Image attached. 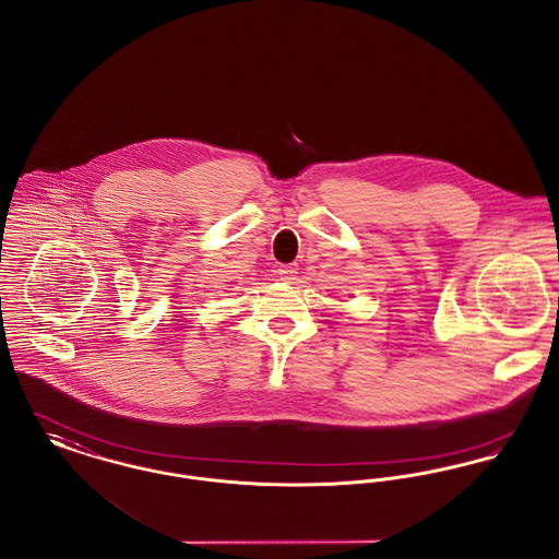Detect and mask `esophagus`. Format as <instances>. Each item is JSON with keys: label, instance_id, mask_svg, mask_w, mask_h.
<instances>
[{"label": "esophagus", "instance_id": "34e87169", "mask_svg": "<svg viewBox=\"0 0 559 559\" xmlns=\"http://www.w3.org/2000/svg\"><path fill=\"white\" fill-rule=\"evenodd\" d=\"M277 273H280V277L284 280V282H293L296 280V273H298V266L296 265H282L277 269Z\"/></svg>", "mask_w": 559, "mask_h": 559}]
</instances>
